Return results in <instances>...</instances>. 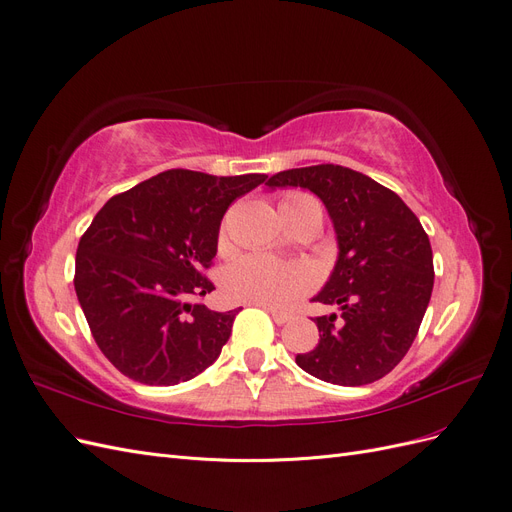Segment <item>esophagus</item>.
I'll return each mask as SVG.
<instances>
[{"mask_svg": "<svg viewBox=\"0 0 512 512\" xmlns=\"http://www.w3.org/2000/svg\"><path fill=\"white\" fill-rule=\"evenodd\" d=\"M265 309L271 314V318H273L275 324H286V322L292 318L288 312H282V309H275V307H265Z\"/></svg>", "mask_w": 512, "mask_h": 512, "instance_id": "esophagus-1", "label": "esophagus"}]
</instances>
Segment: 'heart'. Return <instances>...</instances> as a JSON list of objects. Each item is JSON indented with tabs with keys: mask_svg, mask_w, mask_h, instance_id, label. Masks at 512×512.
<instances>
[{
	"mask_svg": "<svg viewBox=\"0 0 512 512\" xmlns=\"http://www.w3.org/2000/svg\"><path fill=\"white\" fill-rule=\"evenodd\" d=\"M284 220L307 211H320V203L305 192H290L282 198ZM224 243V235H222ZM318 284V271L303 260H277L265 254H245L232 260L222 275L226 297L239 303L286 307Z\"/></svg>",
	"mask_w": 512,
	"mask_h": 512,
	"instance_id": "1",
	"label": "heart"
}]
</instances>
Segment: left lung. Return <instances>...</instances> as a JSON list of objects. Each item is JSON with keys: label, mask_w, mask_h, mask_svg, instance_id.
Instances as JSON below:
<instances>
[{"label": "left lung", "mask_w": 512, "mask_h": 512, "mask_svg": "<svg viewBox=\"0 0 512 512\" xmlns=\"http://www.w3.org/2000/svg\"><path fill=\"white\" fill-rule=\"evenodd\" d=\"M267 190L314 192L335 228L337 260L312 301L339 307L318 316L320 342L297 365L324 382L361 386L384 378L404 359L433 290L427 232L395 192L337 164L290 168Z\"/></svg>", "instance_id": "1"}]
</instances>
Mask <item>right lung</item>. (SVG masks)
I'll list each match as a JSON object with an SVG mask.
<instances>
[{"mask_svg": "<svg viewBox=\"0 0 512 512\" xmlns=\"http://www.w3.org/2000/svg\"><path fill=\"white\" fill-rule=\"evenodd\" d=\"M267 175L213 177L173 168L113 196L76 250L74 290L98 348L123 376L170 386L218 359L237 309L190 303L215 286L226 209Z\"/></svg>", "mask_w": 512, "mask_h": 512, "instance_id": "obj_1", "label": "right lung"}]
</instances>
